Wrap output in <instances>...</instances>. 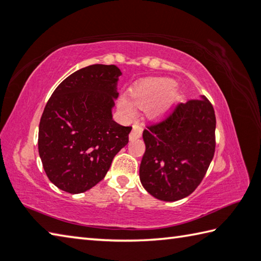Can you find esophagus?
Here are the masks:
<instances>
[{
    "instance_id": "34e87169",
    "label": "esophagus",
    "mask_w": 261,
    "mask_h": 261,
    "mask_svg": "<svg viewBox=\"0 0 261 261\" xmlns=\"http://www.w3.org/2000/svg\"><path fill=\"white\" fill-rule=\"evenodd\" d=\"M141 134H143V126L139 125V124H137V123H135L134 129H132L131 134H130V139L139 138V137H141Z\"/></svg>"
}]
</instances>
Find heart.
Instances as JSON below:
<instances>
[{
    "instance_id": "1",
    "label": "heart",
    "mask_w": 261,
    "mask_h": 261,
    "mask_svg": "<svg viewBox=\"0 0 261 261\" xmlns=\"http://www.w3.org/2000/svg\"><path fill=\"white\" fill-rule=\"evenodd\" d=\"M174 82L169 79H149L137 84L132 90V99L123 96L118 100V108L126 116L136 114L137 106L147 110L151 115L160 116L176 100Z\"/></svg>"
}]
</instances>
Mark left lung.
Wrapping results in <instances>:
<instances>
[{
	"instance_id": "1",
	"label": "left lung",
	"mask_w": 261,
	"mask_h": 261,
	"mask_svg": "<svg viewBox=\"0 0 261 261\" xmlns=\"http://www.w3.org/2000/svg\"><path fill=\"white\" fill-rule=\"evenodd\" d=\"M139 178L161 201L181 200L204 178L216 150V115L209 99L179 102L162 121L146 125Z\"/></svg>"
}]
</instances>
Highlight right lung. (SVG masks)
Segmentation results:
<instances>
[{
    "label": "right lung",
    "instance_id": "add662e5",
    "mask_svg": "<svg viewBox=\"0 0 261 261\" xmlns=\"http://www.w3.org/2000/svg\"><path fill=\"white\" fill-rule=\"evenodd\" d=\"M121 75L115 65H90L66 77L46 102L39 153L46 176L61 191L79 194L96 186L129 143L132 126L112 117Z\"/></svg>",
    "mask_w": 261,
    "mask_h": 261
}]
</instances>
